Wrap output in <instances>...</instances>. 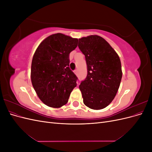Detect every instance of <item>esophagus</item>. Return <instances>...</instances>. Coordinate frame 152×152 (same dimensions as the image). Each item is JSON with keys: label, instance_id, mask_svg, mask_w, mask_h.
Here are the masks:
<instances>
[{"label": "esophagus", "instance_id": "1", "mask_svg": "<svg viewBox=\"0 0 152 152\" xmlns=\"http://www.w3.org/2000/svg\"><path fill=\"white\" fill-rule=\"evenodd\" d=\"M74 73H75V75H77V74H78V71H77V70H75L74 71Z\"/></svg>", "mask_w": 152, "mask_h": 152}]
</instances>
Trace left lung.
<instances>
[{
    "label": "left lung",
    "instance_id": "1",
    "mask_svg": "<svg viewBox=\"0 0 152 152\" xmlns=\"http://www.w3.org/2000/svg\"><path fill=\"white\" fill-rule=\"evenodd\" d=\"M79 48L85 55L86 79L79 89L86 106L93 110L107 107L116 96L122 79L121 59L107 41L92 35L79 39Z\"/></svg>",
    "mask_w": 152,
    "mask_h": 152
}]
</instances>
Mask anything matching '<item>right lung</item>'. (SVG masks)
Returning a JSON list of instances; mask_svg holds the SVG:
<instances>
[{"label": "right lung", "instance_id": "obj_1", "mask_svg": "<svg viewBox=\"0 0 152 152\" xmlns=\"http://www.w3.org/2000/svg\"><path fill=\"white\" fill-rule=\"evenodd\" d=\"M77 44V39L55 34L45 38L34 53L31 84L39 99L49 107L66 104L77 86V77L69 68V54Z\"/></svg>", "mask_w": 152, "mask_h": 152}]
</instances>
